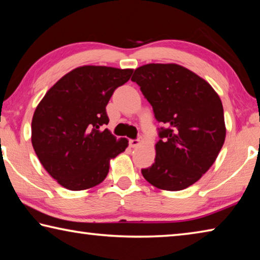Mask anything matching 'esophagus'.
I'll return each mask as SVG.
<instances>
[{"label": "esophagus", "instance_id": "esophagus-1", "mask_svg": "<svg viewBox=\"0 0 260 260\" xmlns=\"http://www.w3.org/2000/svg\"><path fill=\"white\" fill-rule=\"evenodd\" d=\"M141 141H142L141 139H132L129 140V146L132 148H136L141 143Z\"/></svg>", "mask_w": 260, "mask_h": 260}]
</instances>
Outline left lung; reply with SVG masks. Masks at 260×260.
<instances>
[{
    "label": "left lung",
    "mask_w": 260,
    "mask_h": 260,
    "mask_svg": "<svg viewBox=\"0 0 260 260\" xmlns=\"http://www.w3.org/2000/svg\"><path fill=\"white\" fill-rule=\"evenodd\" d=\"M151 104L158 128L155 162L144 179L162 190L177 191L199 181L218 157L226 138L223 108L204 79L178 64H147L134 71Z\"/></svg>",
    "instance_id": "obj_1"
}]
</instances>
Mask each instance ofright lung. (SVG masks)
<instances>
[{
  "instance_id": "right-lung-1",
  "label": "right lung",
  "mask_w": 260,
  "mask_h": 260,
  "mask_svg": "<svg viewBox=\"0 0 260 260\" xmlns=\"http://www.w3.org/2000/svg\"><path fill=\"white\" fill-rule=\"evenodd\" d=\"M133 70L86 65L59 79L35 109L32 144L39 160L60 186L83 190L107 178L109 161L128 147L108 128L107 107Z\"/></svg>"
}]
</instances>
